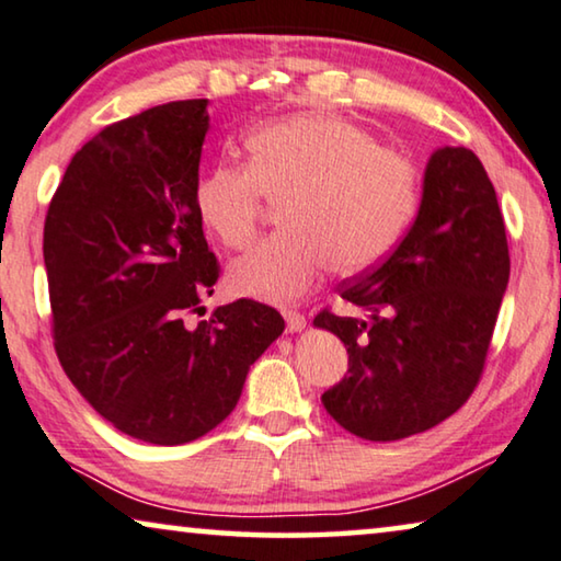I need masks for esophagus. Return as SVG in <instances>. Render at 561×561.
<instances>
[{
  "label": "esophagus",
  "instance_id": "obj_1",
  "mask_svg": "<svg viewBox=\"0 0 561 561\" xmlns=\"http://www.w3.org/2000/svg\"><path fill=\"white\" fill-rule=\"evenodd\" d=\"M284 322H287V332H302L305 330V324H307V320H305V314H299V312H291V309H284Z\"/></svg>",
  "mask_w": 561,
  "mask_h": 561
}]
</instances>
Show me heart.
Masks as SVG:
<instances>
[{
    "label": "heart",
    "mask_w": 561,
    "mask_h": 561,
    "mask_svg": "<svg viewBox=\"0 0 561 561\" xmlns=\"http://www.w3.org/2000/svg\"><path fill=\"white\" fill-rule=\"evenodd\" d=\"M249 165L216 163L194 191L204 227L229 249L254 241L264 196L284 201L287 233L231 262L239 297L287 305L330 270H370L396 244L417 201L415 163L370 130L324 113L291 115L247 138Z\"/></svg>",
    "instance_id": "1"
}]
</instances>
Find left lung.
<instances>
[{"instance_id": "obj_1", "label": "left lung", "mask_w": 561, "mask_h": 561, "mask_svg": "<svg viewBox=\"0 0 561 561\" xmlns=\"http://www.w3.org/2000/svg\"><path fill=\"white\" fill-rule=\"evenodd\" d=\"M506 284L504 216L486 169L468 148L433 150L413 227L340 291L370 320L314 317L350 355V375L322 396L328 413L365 440H400L454 415L481 378Z\"/></svg>"}]
</instances>
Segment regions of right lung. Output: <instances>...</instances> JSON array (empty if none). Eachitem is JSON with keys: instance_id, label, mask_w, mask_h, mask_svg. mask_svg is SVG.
<instances>
[{"instance_id": "right-lung-1", "label": "right lung", "mask_w": 561, "mask_h": 561, "mask_svg": "<svg viewBox=\"0 0 561 561\" xmlns=\"http://www.w3.org/2000/svg\"><path fill=\"white\" fill-rule=\"evenodd\" d=\"M206 105L175 100L107 125L72 156L45 219L62 370L107 423L153 446L216 428L284 332L252 299L183 324L219 279L194 204Z\"/></svg>"}]
</instances>
